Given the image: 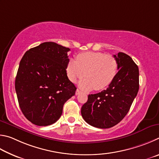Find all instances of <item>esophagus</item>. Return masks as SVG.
<instances>
[{
  "label": "esophagus",
  "mask_w": 159,
  "mask_h": 159,
  "mask_svg": "<svg viewBox=\"0 0 159 159\" xmlns=\"http://www.w3.org/2000/svg\"><path fill=\"white\" fill-rule=\"evenodd\" d=\"M80 92H81V91H80L79 89H77L76 92H75V95H78V94H79Z\"/></svg>",
  "instance_id": "34e87169"
}]
</instances>
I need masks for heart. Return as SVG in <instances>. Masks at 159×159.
Here are the masks:
<instances>
[{"label": "heart", "mask_w": 159, "mask_h": 159, "mask_svg": "<svg viewBox=\"0 0 159 159\" xmlns=\"http://www.w3.org/2000/svg\"><path fill=\"white\" fill-rule=\"evenodd\" d=\"M117 70V61L113 56L92 52L79 54L77 61L71 58L66 67L67 75L72 82L84 75L86 77L80 82V87L86 91L106 88L113 81Z\"/></svg>", "instance_id": "1"}]
</instances>
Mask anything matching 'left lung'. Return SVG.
Here are the masks:
<instances>
[{
    "instance_id": "obj_1",
    "label": "left lung",
    "mask_w": 159,
    "mask_h": 159,
    "mask_svg": "<svg viewBox=\"0 0 159 159\" xmlns=\"http://www.w3.org/2000/svg\"><path fill=\"white\" fill-rule=\"evenodd\" d=\"M119 71L106 90L89 94L82 105L85 121L99 129H109L127 115L139 90V69L131 57L123 52L114 55Z\"/></svg>"
}]
</instances>
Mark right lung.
Listing matches in <instances>:
<instances>
[{
	"label": "right lung",
	"instance_id": "right-lung-1",
	"mask_svg": "<svg viewBox=\"0 0 159 159\" xmlns=\"http://www.w3.org/2000/svg\"><path fill=\"white\" fill-rule=\"evenodd\" d=\"M69 51L47 42L28 50L19 63L16 96L22 113L33 124L55 123L62 115L64 103L75 94L77 88L66 72Z\"/></svg>",
	"mask_w": 159,
	"mask_h": 159
}]
</instances>
